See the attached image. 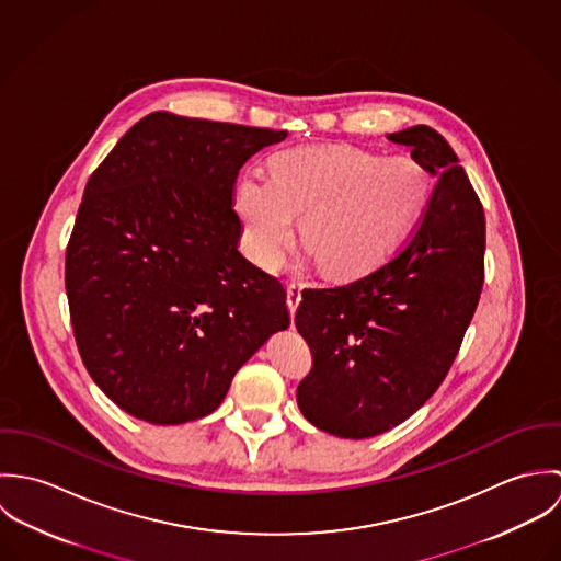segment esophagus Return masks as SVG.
I'll use <instances>...</instances> for the list:
<instances>
[{"mask_svg": "<svg viewBox=\"0 0 561 561\" xmlns=\"http://www.w3.org/2000/svg\"><path fill=\"white\" fill-rule=\"evenodd\" d=\"M300 300H302L300 287H298V285H289V287H287V307H289V313H291V316H296Z\"/></svg>", "mask_w": 561, "mask_h": 561, "instance_id": "1", "label": "esophagus"}]
</instances>
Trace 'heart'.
<instances>
[{
  "mask_svg": "<svg viewBox=\"0 0 561 561\" xmlns=\"http://www.w3.org/2000/svg\"><path fill=\"white\" fill-rule=\"evenodd\" d=\"M270 179L245 174L238 214L252 254L272 265L300 220V238L321 272L360 274L389 256L423 211L432 176L412 156L350 147H298L270 160Z\"/></svg>",
  "mask_w": 561,
  "mask_h": 561,
  "instance_id": "b5f03b06",
  "label": "heart"
}]
</instances>
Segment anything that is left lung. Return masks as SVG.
I'll list each match as a JSON object with an SVG mask.
<instances>
[{"label": "left lung", "mask_w": 561, "mask_h": 561, "mask_svg": "<svg viewBox=\"0 0 561 561\" xmlns=\"http://www.w3.org/2000/svg\"><path fill=\"white\" fill-rule=\"evenodd\" d=\"M389 140L438 176L421 220L382 265L305 289L296 311L313 356L296 400L307 421L341 438L382 434L436 393L483 287V207L454 149L427 125Z\"/></svg>", "instance_id": "obj_1"}]
</instances>
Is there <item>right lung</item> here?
<instances>
[{
	"label": "right lung",
	"mask_w": 561,
	"mask_h": 561,
	"mask_svg": "<svg viewBox=\"0 0 561 561\" xmlns=\"http://www.w3.org/2000/svg\"><path fill=\"white\" fill-rule=\"evenodd\" d=\"M287 131L153 112L90 174L67 245L76 343L94 385L156 425L214 412L289 325L278 278L241 256L233 185Z\"/></svg>",
	"instance_id": "add662e5"
}]
</instances>
